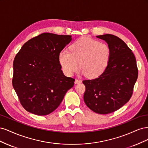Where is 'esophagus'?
<instances>
[{
  "mask_svg": "<svg viewBox=\"0 0 148 148\" xmlns=\"http://www.w3.org/2000/svg\"><path fill=\"white\" fill-rule=\"evenodd\" d=\"M81 82H82V80L76 79L75 81V84H79V83H80Z\"/></svg>",
  "mask_w": 148,
  "mask_h": 148,
  "instance_id": "1",
  "label": "esophagus"
}]
</instances>
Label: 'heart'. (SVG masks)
Segmentation results:
<instances>
[{"mask_svg":"<svg viewBox=\"0 0 148 148\" xmlns=\"http://www.w3.org/2000/svg\"><path fill=\"white\" fill-rule=\"evenodd\" d=\"M70 52L63 50L59 61L64 73L71 76L78 69L88 78H95L104 71L110 58V50L106 43L91 38H82L70 46Z\"/></svg>","mask_w":148,"mask_h":148,"instance_id":"obj_1","label":"heart"}]
</instances>
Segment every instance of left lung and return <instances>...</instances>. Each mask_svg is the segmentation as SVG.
<instances>
[{
  "label": "left lung",
  "instance_id": "1",
  "mask_svg": "<svg viewBox=\"0 0 148 148\" xmlns=\"http://www.w3.org/2000/svg\"><path fill=\"white\" fill-rule=\"evenodd\" d=\"M110 48V58L99 77L83 80L84 101L93 112L107 114L121 108L130 99L138 78L136 61L132 50L114 35L97 36Z\"/></svg>",
  "mask_w": 148,
  "mask_h": 148
}]
</instances>
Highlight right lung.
<instances>
[{
    "mask_svg": "<svg viewBox=\"0 0 148 148\" xmlns=\"http://www.w3.org/2000/svg\"><path fill=\"white\" fill-rule=\"evenodd\" d=\"M72 36L42 33L21 47L13 61V87L21 104L30 113L46 115L54 111L75 79L61 70L59 53Z\"/></svg>",
    "mask_w": 148,
    "mask_h": 148,
    "instance_id": "obj_1",
    "label": "right lung"
}]
</instances>
